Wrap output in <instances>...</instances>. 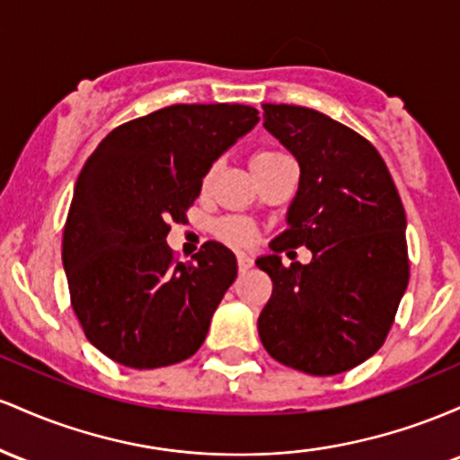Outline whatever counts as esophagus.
I'll return each mask as SVG.
<instances>
[{"instance_id": "esophagus-1", "label": "esophagus", "mask_w": 460, "mask_h": 460, "mask_svg": "<svg viewBox=\"0 0 460 460\" xmlns=\"http://www.w3.org/2000/svg\"><path fill=\"white\" fill-rule=\"evenodd\" d=\"M236 261H239V271H243V273L254 267V258L247 256V254H239L236 256Z\"/></svg>"}]
</instances>
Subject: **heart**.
<instances>
[{
	"label": "heart",
	"instance_id": "b5f03b06",
	"mask_svg": "<svg viewBox=\"0 0 460 460\" xmlns=\"http://www.w3.org/2000/svg\"><path fill=\"white\" fill-rule=\"evenodd\" d=\"M287 161H293L287 152H282V149H276V147H265L254 154V161H252V164H254V172H262V169H270L273 164H280ZM217 172H219V164L215 163L213 167L208 169V173H206L204 187H208V184L213 182ZM221 234H224L230 243L247 245L254 241V226L245 219H228L221 224Z\"/></svg>",
	"mask_w": 460,
	"mask_h": 460
}]
</instances>
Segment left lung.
Here are the masks:
<instances>
[{
    "instance_id": "obj_1",
    "label": "left lung",
    "mask_w": 460,
    "mask_h": 460,
    "mask_svg": "<svg viewBox=\"0 0 460 460\" xmlns=\"http://www.w3.org/2000/svg\"><path fill=\"white\" fill-rule=\"evenodd\" d=\"M265 130L299 164V187L273 254L256 261L273 291L258 334L278 363L341 374L383 348L409 285L406 215L389 169L367 138L304 106L262 104ZM306 244L308 266L279 252Z\"/></svg>"
}]
</instances>
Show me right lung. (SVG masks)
Segmentation results:
<instances>
[{"mask_svg":"<svg viewBox=\"0 0 460 460\" xmlns=\"http://www.w3.org/2000/svg\"><path fill=\"white\" fill-rule=\"evenodd\" d=\"M258 119L243 104L167 106L115 128L82 167L63 265L86 339L115 363L167 367L204 343L236 258L208 241L175 262L169 224L187 219L204 175Z\"/></svg>","mask_w":460,"mask_h":460,"instance_id":"right-lung-1","label":"right lung"}]
</instances>
